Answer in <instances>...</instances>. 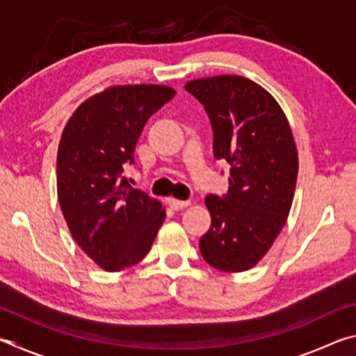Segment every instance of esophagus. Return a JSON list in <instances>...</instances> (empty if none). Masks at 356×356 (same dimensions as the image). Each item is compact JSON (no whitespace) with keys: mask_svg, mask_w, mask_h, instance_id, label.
I'll list each match as a JSON object with an SVG mask.
<instances>
[{"mask_svg":"<svg viewBox=\"0 0 356 356\" xmlns=\"http://www.w3.org/2000/svg\"><path fill=\"white\" fill-rule=\"evenodd\" d=\"M190 204H191V201H190V200L184 201V200H176V197H171V200H170V206H171L174 210L185 209V207H188Z\"/></svg>","mask_w":356,"mask_h":356,"instance_id":"esophagus-1","label":"esophagus"}]
</instances>
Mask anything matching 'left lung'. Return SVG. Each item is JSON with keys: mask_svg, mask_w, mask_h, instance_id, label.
I'll use <instances>...</instances> for the list:
<instances>
[{"mask_svg": "<svg viewBox=\"0 0 356 356\" xmlns=\"http://www.w3.org/2000/svg\"><path fill=\"white\" fill-rule=\"evenodd\" d=\"M185 89L206 108L213 155L226 160V196L209 195L212 225L201 254L221 272H245L272 248L291 212L298 152L291 124L267 89L240 75L200 78Z\"/></svg>", "mask_w": 356, "mask_h": 356, "instance_id": "1", "label": "left lung"}]
</instances>
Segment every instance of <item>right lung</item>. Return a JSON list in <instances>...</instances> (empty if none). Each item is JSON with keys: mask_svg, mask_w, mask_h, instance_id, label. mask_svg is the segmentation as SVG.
Segmentation results:
<instances>
[{"mask_svg": "<svg viewBox=\"0 0 356 356\" xmlns=\"http://www.w3.org/2000/svg\"><path fill=\"white\" fill-rule=\"evenodd\" d=\"M174 95L161 84H116L84 100L63 130L59 206L76 245L106 272L144 259L166 218L161 202L122 172L147 119Z\"/></svg>", "mask_w": 356, "mask_h": 356, "instance_id": "right-lung-1", "label": "right lung"}]
</instances>
